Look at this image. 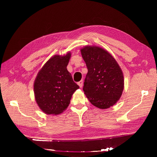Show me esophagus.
<instances>
[{"mask_svg":"<svg viewBox=\"0 0 157 157\" xmlns=\"http://www.w3.org/2000/svg\"><path fill=\"white\" fill-rule=\"evenodd\" d=\"M78 85L80 86V88H82L83 86V80H80V81L78 82Z\"/></svg>","mask_w":157,"mask_h":157,"instance_id":"1","label":"esophagus"}]
</instances>
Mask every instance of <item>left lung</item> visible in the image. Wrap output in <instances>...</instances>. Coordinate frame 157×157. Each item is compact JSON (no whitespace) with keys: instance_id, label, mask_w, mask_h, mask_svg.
Returning a JSON list of instances; mask_svg holds the SVG:
<instances>
[{"instance_id":"8db88e82","label":"left lung","mask_w":157,"mask_h":157,"mask_svg":"<svg viewBox=\"0 0 157 157\" xmlns=\"http://www.w3.org/2000/svg\"><path fill=\"white\" fill-rule=\"evenodd\" d=\"M88 68L83 90L90 102L105 109L115 105L124 90V76L115 59L107 51L96 46L80 50Z\"/></svg>"}]
</instances>
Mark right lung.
Here are the masks:
<instances>
[{
  "label": "right lung",
  "instance_id": "obj_1",
  "mask_svg": "<svg viewBox=\"0 0 157 157\" xmlns=\"http://www.w3.org/2000/svg\"><path fill=\"white\" fill-rule=\"evenodd\" d=\"M71 56V52H68L65 56L52 57L35 78L36 102L48 115H58L64 111L69 105L72 95L79 88L67 69Z\"/></svg>",
  "mask_w": 157,
  "mask_h": 157
}]
</instances>
